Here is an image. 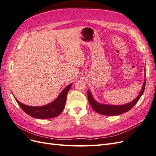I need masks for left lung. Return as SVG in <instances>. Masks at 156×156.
<instances>
[{
    "label": "left lung",
    "mask_w": 156,
    "mask_h": 156,
    "mask_svg": "<svg viewBox=\"0 0 156 156\" xmlns=\"http://www.w3.org/2000/svg\"><path fill=\"white\" fill-rule=\"evenodd\" d=\"M145 85H146V79L144 80L142 90H141L139 96L136 97L133 101H132L131 102L127 103V104H125V105H112L101 104V103L97 102L95 100H94L90 90H88L87 92L88 100L92 108L96 112L99 113V114H101L102 115H107V116L120 115L122 114V113L129 111L131 108H133V107L136 104V103H137L140 98L144 93Z\"/></svg>",
    "instance_id": "1"
}]
</instances>
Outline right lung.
<instances>
[{
  "label": "right lung",
  "mask_w": 156,
  "mask_h": 156,
  "mask_svg": "<svg viewBox=\"0 0 156 156\" xmlns=\"http://www.w3.org/2000/svg\"><path fill=\"white\" fill-rule=\"evenodd\" d=\"M72 84H69L63 90L55 101L44 106H28L19 101L16 100V98L15 99L22 110L30 116L38 119H52V118L58 116L64 110L67 94L72 87Z\"/></svg>",
  "instance_id": "right-lung-1"
}]
</instances>
